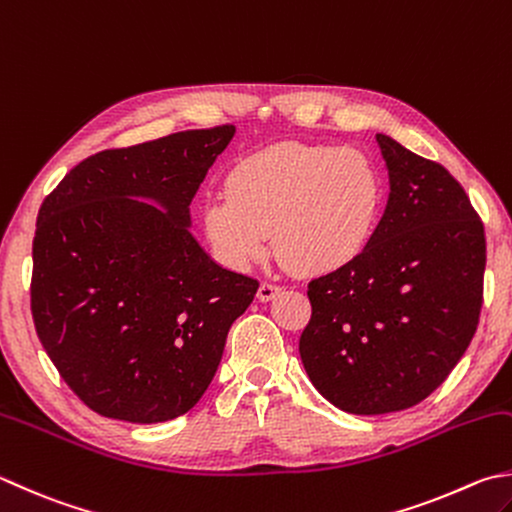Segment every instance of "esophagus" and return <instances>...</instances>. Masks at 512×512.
Listing matches in <instances>:
<instances>
[{
	"instance_id": "esophagus-1",
	"label": "esophagus",
	"mask_w": 512,
	"mask_h": 512,
	"mask_svg": "<svg viewBox=\"0 0 512 512\" xmlns=\"http://www.w3.org/2000/svg\"><path fill=\"white\" fill-rule=\"evenodd\" d=\"M278 292H281V285H276L274 281H263L258 287V301H272Z\"/></svg>"
}]
</instances>
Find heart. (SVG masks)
Instances as JSON below:
<instances>
[{
    "label": "heart",
    "instance_id": "obj_1",
    "mask_svg": "<svg viewBox=\"0 0 512 512\" xmlns=\"http://www.w3.org/2000/svg\"><path fill=\"white\" fill-rule=\"evenodd\" d=\"M381 173L365 153L327 144L283 142L249 153L211 191L200 220L216 258L245 269L276 252L307 274L354 263L383 214Z\"/></svg>",
    "mask_w": 512,
    "mask_h": 512
}]
</instances>
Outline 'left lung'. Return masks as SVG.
I'll return each mask as SVG.
<instances>
[{
	"mask_svg": "<svg viewBox=\"0 0 512 512\" xmlns=\"http://www.w3.org/2000/svg\"><path fill=\"white\" fill-rule=\"evenodd\" d=\"M390 198L368 249L307 285L298 352L314 388L352 414L417 406L448 379L477 332L486 234L439 162L376 136Z\"/></svg>",
	"mask_w": 512,
	"mask_h": 512,
	"instance_id": "8db88e82",
	"label": "left lung"
}]
</instances>
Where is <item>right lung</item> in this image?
<instances>
[{
  "label": "right lung",
  "mask_w": 512,
  "mask_h": 512,
  "mask_svg": "<svg viewBox=\"0 0 512 512\" xmlns=\"http://www.w3.org/2000/svg\"><path fill=\"white\" fill-rule=\"evenodd\" d=\"M234 124L104 149L48 194L33 238L37 339L86 408L131 423L176 419L214 379L258 281L211 260L189 205ZM131 197H153L158 210Z\"/></svg>",
  "instance_id": "1"
}]
</instances>
